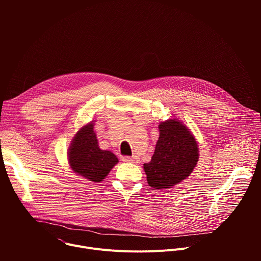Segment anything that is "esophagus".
Here are the masks:
<instances>
[{"mask_svg": "<svg viewBox=\"0 0 261 261\" xmlns=\"http://www.w3.org/2000/svg\"><path fill=\"white\" fill-rule=\"evenodd\" d=\"M122 160L124 162H128V163H137V158L136 157H123Z\"/></svg>", "mask_w": 261, "mask_h": 261, "instance_id": "1", "label": "esophagus"}]
</instances>
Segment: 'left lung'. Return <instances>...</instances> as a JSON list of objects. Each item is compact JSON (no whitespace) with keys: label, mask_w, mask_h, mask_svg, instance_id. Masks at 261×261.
<instances>
[{"label":"left lung","mask_w":261,"mask_h":261,"mask_svg":"<svg viewBox=\"0 0 261 261\" xmlns=\"http://www.w3.org/2000/svg\"><path fill=\"white\" fill-rule=\"evenodd\" d=\"M159 134L154 155L143 164V169L151 187L168 189L192 173L199 150L194 135L179 120L160 123Z\"/></svg>","instance_id":"8db88e82"}]
</instances>
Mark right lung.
<instances>
[{
    "label": "right lung",
    "instance_id": "add662e5",
    "mask_svg": "<svg viewBox=\"0 0 261 261\" xmlns=\"http://www.w3.org/2000/svg\"><path fill=\"white\" fill-rule=\"evenodd\" d=\"M68 162L71 169L85 178L99 182L119 162L110 151L99 147L93 122L82 127L73 137L68 148Z\"/></svg>",
    "mask_w": 261,
    "mask_h": 261
}]
</instances>
